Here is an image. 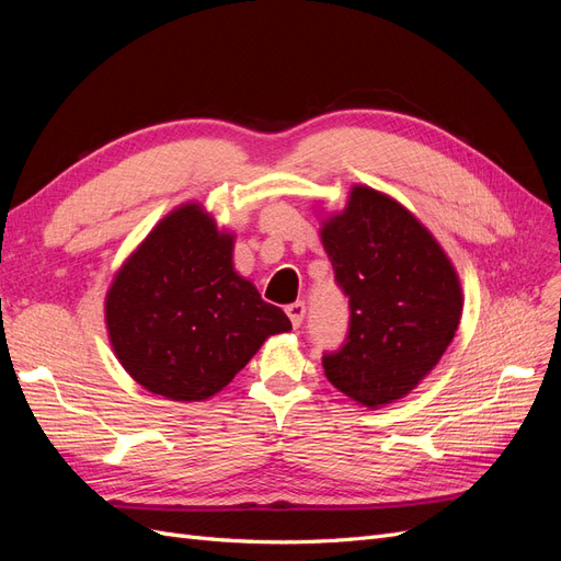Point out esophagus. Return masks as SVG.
I'll return each mask as SVG.
<instances>
[{
    "label": "esophagus",
    "instance_id": "obj_1",
    "mask_svg": "<svg viewBox=\"0 0 561 561\" xmlns=\"http://www.w3.org/2000/svg\"><path fill=\"white\" fill-rule=\"evenodd\" d=\"M285 311H287V318H290V322H293V328H299L304 320V313H307V307H304V301H295Z\"/></svg>",
    "mask_w": 561,
    "mask_h": 561
}]
</instances>
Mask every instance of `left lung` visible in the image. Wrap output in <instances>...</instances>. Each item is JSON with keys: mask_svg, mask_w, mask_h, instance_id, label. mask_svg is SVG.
<instances>
[{"mask_svg": "<svg viewBox=\"0 0 561 561\" xmlns=\"http://www.w3.org/2000/svg\"><path fill=\"white\" fill-rule=\"evenodd\" d=\"M320 241L348 297L346 344L322 355L328 381L369 410L410 393L439 363L463 311L454 264L396 198L355 184Z\"/></svg>", "mask_w": 561, "mask_h": 561, "instance_id": "1", "label": "left lung"}]
</instances>
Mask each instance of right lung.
I'll use <instances>...</instances> for the list:
<instances>
[{
    "mask_svg": "<svg viewBox=\"0 0 561 561\" xmlns=\"http://www.w3.org/2000/svg\"><path fill=\"white\" fill-rule=\"evenodd\" d=\"M233 233L198 203L168 213L116 271L105 297L110 344L149 393L201 402L219 393L271 334L290 332L233 268Z\"/></svg>",
    "mask_w": 561,
    "mask_h": 561,
    "instance_id": "add662e5",
    "label": "right lung"
}]
</instances>
